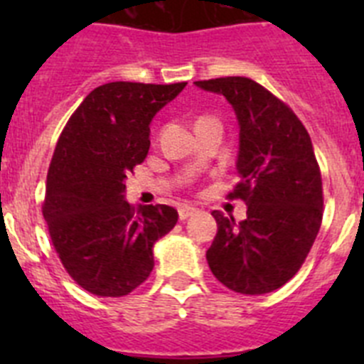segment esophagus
Here are the masks:
<instances>
[{"mask_svg":"<svg viewBox=\"0 0 364 364\" xmlns=\"http://www.w3.org/2000/svg\"><path fill=\"white\" fill-rule=\"evenodd\" d=\"M197 213V208H193V205H180L178 208V218L180 220H186L189 218L191 215Z\"/></svg>","mask_w":364,"mask_h":364,"instance_id":"34e87169","label":"esophagus"}]
</instances>
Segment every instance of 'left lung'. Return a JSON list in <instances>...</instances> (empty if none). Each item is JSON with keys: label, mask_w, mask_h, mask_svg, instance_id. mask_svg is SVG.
Returning <instances> with one entry per match:
<instances>
[{"label": "left lung", "mask_w": 364, "mask_h": 364, "mask_svg": "<svg viewBox=\"0 0 364 364\" xmlns=\"http://www.w3.org/2000/svg\"><path fill=\"white\" fill-rule=\"evenodd\" d=\"M195 85L233 105L240 182L228 198L247 205L242 222L211 213L218 231L205 259L230 290L269 294L299 272L323 222V180L310 134L282 100L253 80L226 76Z\"/></svg>", "instance_id": "obj_1"}]
</instances>
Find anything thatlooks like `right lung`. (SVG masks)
<instances>
[{"mask_svg":"<svg viewBox=\"0 0 364 364\" xmlns=\"http://www.w3.org/2000/svg\"><path fill=\"white\" fill-rule=\"evenodd\" d=\"M186 82H111L73 112L47 173L41 205L63 268L83 290L124 297L153 272V246L175 228L166 204L133 208L125 178L149 151V124Z\"/></svg>","mask_w":364,"mask_h":364,"instance_id":"right-lung-1","label":"right lung"}]
</instances>
